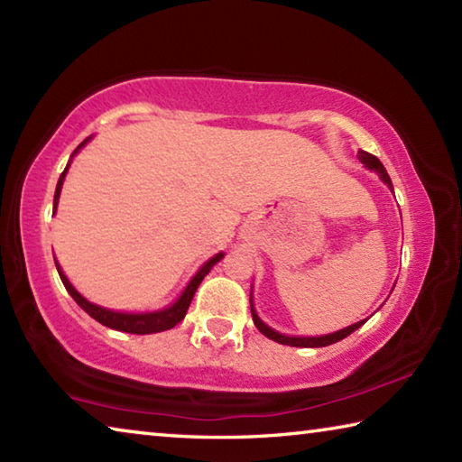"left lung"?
<instances>
[{"mask_svg": "<svg viewBox=\"0 0 462 462\" xmlns=\"http://www.w3.org/2000/svg\"><path fill=\"white\" fill-rule=\"evenodd\" d=\"M358 159H361L363 165L373 169L374 173H379V177L383 179V181H385L391 187V189H393V185H391V179L387 175V171H385V167L381 165V161L377 159V156L371 154V152H366V151H361V152H358ZM250 310H253V300H250ZM253 322H254V326L259 328V330L264 336H267V338L275 340L279 344H287V346H300V348H318V346H328V344H334V342H338L342 338H346V336L353 334L356 328H361L366 322V319H361V322H356L353 326L344 328V330H338V332H334V334L316 336V338H297V336H283V334H279L275 330H271L267 324L261 322V318L254 314V310H253Z\"/></svg>", "mask_w": 462, "mask_h": 462, "instance_id": "obj_1", "label": "left lung"}]
</instances>
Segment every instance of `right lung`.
<instances>
[{
    "mask_svg": "<svg viewBox=\"0 0 462 462\" xmlns=\"http://www.w3.org/2000/svg\"><path fill=\"white\" fill-rule=\"evenodd\" d=\"M85 143H88V140H85ZM85 143H81L79 146H77V151H79V148H81ZM77 151H75V152H77ZM67 169H69V167H67ZM67 169L62 171V175H60L59 183H57V191H54V209H57L59 195H60V187H62V181H65ZM222 256H224L222 253L216 254L214 259H209L206 264H203L198 275H195V277L189 281V285L185 287V291H183L181 297H179L177 303H173V306L167 308V310L154 311V314H120V311H109V310H104V308H99V306H93V303H89L88 300H85V297H81L79 293L75 291V287H73L71 283H69V279H67L65 275H62V271H60L59 264H57V271H59V275H60L62 285H65L67 291L71 293L73 300H75L77 303H79V308L88 311V314H89L93 319H97L99 324H104V326H107V328H114V330H120V332H128V334H152V332L169 330V328H173L175 324L181 322V319H183L185 314H187V310H189V303H191V300H193L195 291H198V287H199V283L203 281V277H206L208 273L212 271L214 264H216L217 261H220Z\"/></svg>",
    "mask_w": 462,
    "mask_h": 462,
    "instance_id": "right-lung-1",
    "label": "right lung"
}]
</instances>
